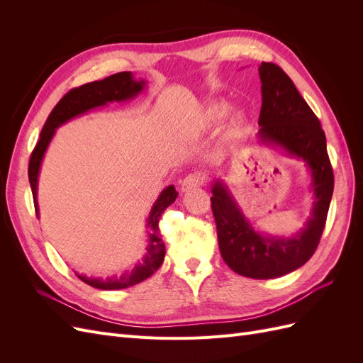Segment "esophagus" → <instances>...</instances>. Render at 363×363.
<instances>
[{
	"instance_id": "esophagus-1",
	"label": "esophagus",
	"mask_w": 363,
	"mask_h": 363,
	"mask_svg": "<svg viewBox=\"0 0 363 363\" xmlns=\"http://www.w3.org/2000/svg\"><path fill=\"white\" fill-rule=\"evenodd\" d=\"M204 184V175L200 174V172H194V174H189L188 177H184L183 182H182V192H191V191H195L201 188V186Z\"/></svg>"
}]
</instances>
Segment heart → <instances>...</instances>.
Wrapping results in <instances>:
<instances>
[{
	"label": "heart",
	"mask_w": 363,
	"mask_h": 363,
	"mask_svg": "<svg viewBox=\"0 0 363 363\" xmlns=\"http://www.w3.org/2000/svg\"><path fill=\"white\" fill-rule=\"evenodd\" d=\"M227 112H228V107H227L225 104H223V103L208 106V107L206 108V112H204V124L213 125V124L219 123V121H221V119L227 115ZM239 123H240V118H239V116H235L233 121H232L233 127H238Z\"/></svg>",
	"instance_id": "heart-1"
}]
</instances>
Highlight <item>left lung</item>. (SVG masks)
I'll use <instances>...</instances> for the list:
<instances>
[{
    "label": "left lung",
    "mask_w": 363,
    "mask_h": 363,
    "mask_svg": "<svg viewBox=\"0 0 363 363\" xmlns=\"http://www.w3.org/2000/svg\"><path fill=\"white\" fill-rule=\"evenodd\" d=\"M259 139L303 160L311 172L312 215L295 235L271 236L251 225L227 184L212 188V212L221 256L235 272L250 279H276L303 267L320 244L333 195V169L320 119L280 67L262 62Z\"/></svg>",
    "instance_id": "1"
}]
</instances>
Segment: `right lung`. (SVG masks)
Returning <instances> with one entry per match:
<instances>
[{
  "mask_svg": "<svg viewBox=\"0 0 363 363\" xmlns=\"http://www.w3.org/2000/svg\"><path fill=\"white\" fill-rule=\"evenodd\" d=\"M145 80H136L133 74L125 71V72H118L111 77H107L104 80L100 82H92L86 83L80 87H75L71 89L67 95H65L62 100L52 108L50 113L45 125H43L40 131V138L38 144L31 152L30 163H28V180L33 192V200H35V208L36 215L39 218V204H38V179H39V171L40 164L45 156V151L50 145V142L56 133V130L68 123L75 116H82L87 113L92 108L103 107L107 103H121V101H128L131 98L138 96L142 91L145 89ZM177 191H175L174 186H168L164 188L156 203L152 204L151 211L147 218V228H148V247L145 257L142 262H138L136 265L124 271L121 276L115 277H107V279H95V277H86L82 274H77L82 281L87 283L89 286L103 289V291H116V289H125L130 286H135V284L144 281L150 276L155 274L164 259V244L162 240V236L159 233V219L163 213L164 208L171 206L175 199H177Z\"/></svg>",
  "mask_w": 363,
  "mask_h": 363,
  "instance_id": "obj_1",
  "label": "right lung"
}]
</instances>
